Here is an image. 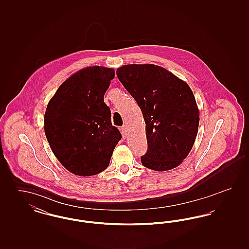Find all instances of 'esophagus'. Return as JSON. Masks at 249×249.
Wrapping results in <instances>:
<instances>
[{
    "instance_id": "34e87169",
    "label": "esophagus",
    "mask_w": 249,
    "mask_h": 249,
    "mask_svg": "<svg viewBox=\"0 0 249 249\" xmlns=\"http://www.w3.org/2000/svg\"><path fill=\"white\" fill-rule=\"evenodd\" d=\"M127 126H122L121 128H120V132H121V134H122V136H123V138H126L127 137Z\"/></svg>"
}]
</instances>
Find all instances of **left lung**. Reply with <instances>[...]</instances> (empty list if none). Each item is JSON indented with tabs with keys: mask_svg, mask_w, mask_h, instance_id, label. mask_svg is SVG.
I'll use <instances>...</instances> for the list:
<instances>
[{
	"mask_svg": "<svg viewBox=\"0 0 249 249\" xmlns=\"http://www.w3.org/2000/svg\"><path fill=\"white\" fill-rule=\"evenodd\" d=\"M117 75L142 110L147 141L142 165L158 172L180 165L190 154L200 121L190 86L151 63L123 65Z\"/></svg>",
	"mask_w": 249,
	"mask_h": 249,
	"instance_id": "obj_1",
	"label": "left lung"
}]
</instances>
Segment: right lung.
<instances>
[{
  "label": "right lung",
  "mask_w": 249,
  "mask_h": 249,
  "mask_svg": "<svg viewBox=\"0 0 249 249\" xmlns=\"http://www.w3.org/2000/svg\"><path fill=\"white\" fill-rule=\"evenodd\" d=\"M114 77L113 68L86 67L68 77L48 102L44 117L48 143L61 165L75 176L105 171L121 139L104 102Z\"/></svg>",
  "instance_id": "right-lung-1"
}]
</instances>
